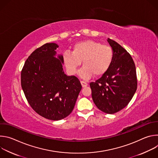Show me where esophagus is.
Wrapping results in <instances>:
<instances>
[{
  "instance_id": "1",
  "label": "esophagus",
  "mask_w": 158,
  "mask_h": 158,
  "mask_svg": "<svg viewBox=\"0 0 158 158\" xmlns=\"http://www.w3.org/2000/svg\"><path fill=\"white\" fill-rule=\"evenodd\" d=\"M81 85H82V87H85L86 86H87V83H86L85 82H84L83 81H81Z\"/></svg>"
}]
</instances>
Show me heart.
<instances>
[{"instance_id": "1", "label": "heart", "mask_w": 158, "mask_h": 158, "mask_svg": "<svg viewBox=\"0 0 158 158\" xmlns=\"http://www.w3.org/2000/svg\"><path fill=\"white\" fill-rule=\"evenodd\" d=\"M114 51L111 47L93 40H85L76 43L71 52H65L63 60L67 70L75 74L82 61L79 75L89 79L93 75L98 77L106 74L113 62Z\"/></svg>"}]
</instances>
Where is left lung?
I'll use <instances>...</instances> for the list:
<instances>
[{
    "instance_id": "1",
    "label": "left lung",
    "mask_w": 158,
    "mask_h": 158,
    "mask_svg": "<svg viewBox=\"0 0 158 158\" xmlns=\"http://www.w3.org/2000/svg\"><path fill=\"white\" fill-rule=\"evenodd\" d=\"M114 51V59L108 71L96 82L90 83L93 100L101 111L114 114L124 108L137 89L136 66L126 49L107 39Z\"/></svg>"
}]
</instances>
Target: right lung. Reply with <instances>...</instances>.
<instances>
[{
    "label": "right lung",
    "mask_w": 158,
    "mask_h": 158,
    "mask_svg": "<svg viewBox=\"0 0 158 158\" xmlns=\"http://www.w3.org/2000/svg\"><path fill=\"white\" fill-rule=\"evenodd\" d=\"M58 47L47 43L37 48L21 71V86L29 104L38 114L52 121L71 113L82 89L77 77L64 74L63 56L55 57Z\"/></svg>",
    "instance_id": "add662e5"
}]
</instances>
